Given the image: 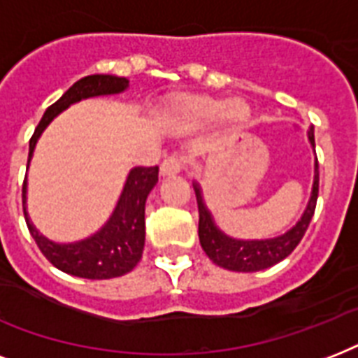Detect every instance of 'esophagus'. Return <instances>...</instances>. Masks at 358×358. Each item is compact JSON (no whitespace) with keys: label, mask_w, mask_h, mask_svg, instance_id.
I'll use <instances>...</instances> for the list:
<instances>
[{"label":"esophagus","mask_w":358,"mask_h":358,"mask_svg":"<svg viewBox=\"0 0 358 358\" xmlns=\"http://www.w3.org/2000/svg\"><path fill=\"white\" fill-rule=\"evenodd\" d=\"M182 167H184V162L178 156H171L167 159H163L159 171H162L163 176H171V174H178Z\"/></svg>","instance_id":"34e87169"}]
</instances>
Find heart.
I'll list each match as a JSON object with an SVG mask.
<instances>
[{
	"label": "heart",
	"mask_w": 358,
	"mask_h": 358,
	"mask_svg": "<svg viewBox=\"0 0 358 358\" xmlns=\"http://www.w3.org/2000/svg\"><path fill=\"white\" fill-rule=\"evenodd\" d=\"M252 111L249 103L208 96L180 98L173 109V122L185 131H199L217 126L221 122L241 129L249 126Z\"/></svg>",
	"instance_id": "1"
}]
</instances>
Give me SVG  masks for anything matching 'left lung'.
Wrapping results in <instances>:
<instances>
[{
	"label": "left lung",
	"instance_id": "1",
	"mask_svg": "<svg viewBox=\"0 0 358 358\" xmlns=\"http://www.w3.org/2000/svg\"><path fill=\"white\" fill-rule=\"evenodd\" d=\"M306 134H308V141L314 148V128H308ZM317 187H320V173H317L316 157L314 159V182H312L310 199H308V204H306L299 221L292 229L286 230L284 234H278L275 238L241 239L224 234L223 230L219 229L213 221L212 212L208 210L206 202H204L201 184L193 182L196 204H199V239H201L202 249L213 264H217L219 267H224L229 271L252 273L275 266L280 260H284L305 236L312 221V215H314V210H316Z\"/></svg>",
	"mask_w": 358,
	"mask_h": 358
}]
</instances>
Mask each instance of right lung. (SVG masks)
I'll use <instances>...</instances> for the list:
<instances>
[{"label": "right lung", "mask_w": 358, "mask_h": 358, "mask_svg": "<svg viewBox=\"0 0 358 358\" xmlns=\"http://www.w3.org/2000/svg\"><path fill=\"white\" fill-rule=\"evenodd\" d=\"M129 81L126 78L111 74H92L81 78L52 103L42 115L35 134L29 141V159H33L36 143L55 117L87 98L111 96L128 91ZM157 184V167H134L126 176L120 196L115 204L109 219L94 232L78 241L59 243L38 232L27 212V176L22 187L24 215L31 236L42 250V255L61 271L81 278L106 280L122 277L137 266L145 249V204L146 199Z\"/></svg>", "instance_id": "obj_1"}]
</instances>
